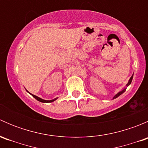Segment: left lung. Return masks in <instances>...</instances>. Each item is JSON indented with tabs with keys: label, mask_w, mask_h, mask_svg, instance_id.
Returning <instances> with one entry per match:
<instances>
[{
	"label": "left lung",
	"mask_w": 148,
	"mask_h": 148,
	"mask_svg": "<svg viewBox=\"0 0 148 148\" xmlns=\"http://www.w3.org/2000/svg\"><path fill=\"white\" fill-rule=\"evenodd\" d=\"M132 77H133V75H132V77H131V78H130V79L129 82H128V83H127V86H129V85H130V84H131V82H132ZM125 90H126V89H123V90H122V91H121V92H119V93H117V95H115V96H114V97H113V99H115V98L118 97H119V96H120V95H122V93H124V92H125Z\"/></svg>",
	"instance_id": "obj_1"
}]
</instances>
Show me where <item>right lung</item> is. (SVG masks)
Instances as JSON below:
<instances>
[{
  "label": "right lung",
  "mask_w": 148,
  "mask_h": 148,
  "mask_svg": "<svg viewBox=\"0 0 148 148\" xmlns=\"http://www.w3.org/2000/svg\"><path fill=\"white\" fill-rule=\"evenodd\" d=\"M32 95V96L34 97L35 99H36L37 100L39 101V102H53V101L56 100V98L55 99H52V100H44V99H41V98L38 97L36 96V95Z\"/></svg>",
  "instance_id": "add662e5"
}]
</instances>
